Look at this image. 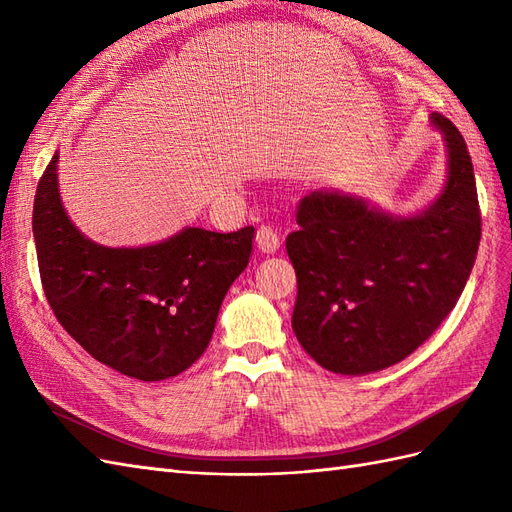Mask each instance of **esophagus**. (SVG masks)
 I'll use <instances>...</instances> for the list:
<instances>
[{"mask_svg":"<svg viewBox=\"0 0 512 512\" xmlns=\"http://www.w3.org/2000/svg\"><path fill=\"white\" fill-rule=\"evenodd\" d=\"M255 242H257V246H259V251H261V253H268V255H272V253H277V251H279V246H281V235H279V231L274 229V227L264 225V227H259V229H257V238H255Z\"/></svg>","mask_w":512,"mask_h":512,"instance_id":"34e87169","label":"esophagus"}]
</instances>
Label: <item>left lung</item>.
Here are the masks:
<instances>
[{"mask_svg": "<svg viewBox=\"0 0 512 512\" xmlns=\"http://www.w3.org/2000/svg\"><path fill=\"white\" fill-rule=\"evenodd\" d=\"M430 125L448 170L422 212L389 214L335 188L300 201L285 242L298 281L292 329L324 370L363 376L402 361L463 294L480 244L474 164L452 121L435 112Z\"/></svg>", "mask_w": 512, "mask_h": 512, "instance_id": "left-lung-1", "label": "left lung"}]
</instances>
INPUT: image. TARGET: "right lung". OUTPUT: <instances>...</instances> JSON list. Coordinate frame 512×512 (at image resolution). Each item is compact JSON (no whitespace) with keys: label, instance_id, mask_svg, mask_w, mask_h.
Wrapping results in <instances>:
<instances>
[{"label":"right lung","instance_id":"obj_1","mask_svg":"<svg viewBox=\"0 0 512 512\" xmlns=\"http://www.w3.org/2000/svg\"><path fill=\"white\" fill-rule=\"evenodd\" d=\"M58 160L38 181L32 231L43 290L88 355L138 381H164L199 359L222 300L248 266L253 227H183L147 246H103L73 225L60 199Z\"/></svg>","mask_w":512,"mask_h":512}]
</instances>
